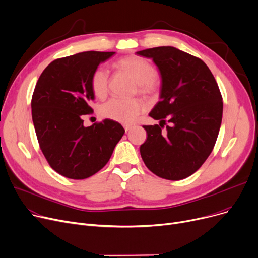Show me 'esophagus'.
<instances>
[{"label": "esophagus", "mask_w": 258, "mask_h": 258, "mask_svg": "<svg viewBox=\"0 0 258 258\" xmlns=\"http://www.w3.org/2000/svg\"><path fill=\"white\" fill-rule=\"evenodd\" d=\"M123 127H124L125 132H128V131H131V130L133 128V125H130V124H124V125H123Z\"/></svg>", "instance_id": "obj_1"}]
</instances>
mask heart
Here are the masks:
<instances>
[{
  "mask_svg": "<svg viewBox=\"0 0 258 258\" xmlns=\"http://www.w3.org/2000/svg\"><path fill=\"white\" fill-rule=\"evenodd\" d=\"M116 68L127 73L138 85V92L146 97H153L158 93V84L155 79V67L140 56H127L119 59ZM110 72L104 67H99L91 77V88L95 96L105 97L108 92ZM144 111V104L139 99L123 100L112 98L101 106L103 117L122 123H132Z\"/></svg>",
  "mask_w": 258,
  "mask_h": 258,
  "instance_id": "1",
  "label": "heart"
}]
</instances>
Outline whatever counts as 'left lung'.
I'll use <instances>...</instances> for the list:
<instances>
[{
  "label": "left lung",
  "mask_w": 258,
  "mask_h": 258,
  "mask_svg": "<svg viewBox=\"0 0 258 258\" xmlns=\"http://www.w3.org/2000/svg\"><path fill=\"white\" fill-rule=\"evenodd\" d=\"M137 54L152 58L161 76L160 101L150 113L160 123L143 125L147 139L140 146L142 160L160 178L185 179L207 160L218 138L223 117L219 86L204 61L174 47Z\"/></svg>",
  "instance_id": "obj_1"
}]
</instances>
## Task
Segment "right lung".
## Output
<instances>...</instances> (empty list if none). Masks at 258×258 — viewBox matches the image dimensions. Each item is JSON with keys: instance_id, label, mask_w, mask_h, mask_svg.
Masks as SVG:
<instances>
[{"instance_id": "add662e5", "label": "right lung", "mask_w": 258, "mask_h": 258, "mask_svg": "<svg viewBox=\"0 0 258 258\" xmlns=\"http://www.w3.org/2000/svg\"><path fill=\"white\" fill-rule=\"evenodd\" d=\"M114 54L87 51L55 59L36 83L31 108L39 147L50 166L66 178L83 180L99 171L125 132L111 119L91 126L83 120L93 112L92 74Z\"/></svg>"}]
</instances>
